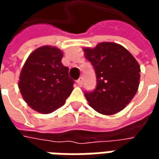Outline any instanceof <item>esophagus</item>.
Listing matches in <instances>:
<instances>
[{
  "label": "esophagus",
  "mask_w": 159,
  "mask_h": 159,
  "mask_svg": "<svg viewBox=\"0 0 159 159\" xmlns=\"http://www.w3.org/2000/svg\"><path fill=\"white\" fill-rule=\"evenodd\" d=\"M76 83H77V85H78L79 87L83 86V78H82V77H81V78H79V79L76 81Z\"/></svg>",
  "instance_id": "obj_1"
}]
</instances>
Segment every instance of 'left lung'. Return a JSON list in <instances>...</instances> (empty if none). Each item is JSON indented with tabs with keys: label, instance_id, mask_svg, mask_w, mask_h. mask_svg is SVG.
Masks as SVG:
<instances>
[{
	"label": "left lung",
	"instance_id": "8db88e82",
	"mask_svg": "<svg viewBox=\"0 0 159 159\" xmlns=\"http://www.w3.org/2000/svg\"><path fill=\"white\" fill-rule=\"evenodd\" d=\"M96 74V88L84 95L93 110L104 115L119 112L135 95L140 84L139 64L125 48L101 42L83 49Z\"/></svg>",
	"mask_w": 159,
	"mask_h": 159
}]
</instances>
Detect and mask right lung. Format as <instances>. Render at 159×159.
Segmentation results:
<instances>
[{
  "label": "right lung",
  "mask_w": 159,
  "mask_h": 159,
  "mask_svg": "<svg viewBox=\"0 0 159 159\" xmlns=\"http://www.w3.org/2000/svg\"><path fill=\"white\" fill-rule=\"evenodd\" d=\"M63 52L43 46L30 53L23 66L19 89L33 110L48 114L61 107L73 90L69 68L63 66Z\"/></svg>",
  "instance_id": "1"
}]
</instances>
